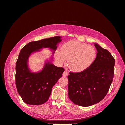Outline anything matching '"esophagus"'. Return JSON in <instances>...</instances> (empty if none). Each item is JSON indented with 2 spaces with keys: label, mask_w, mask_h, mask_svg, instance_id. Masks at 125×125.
I'll return each mask as SVG.
<instances>
[{
  "label": "esophagus",
  "mask_w": 125,
  "mask_h": 125,
  "mask_svg": "<svg viewBox=\"0 0 125 125\" xmlns=\"http://www.w3.org/2000/svg\"><path fill=\"white\" fill-rule=\"evenodd\" d=\"M68 72H67L66 71H64V72H63V76H67L68 75Z\"/></svg>",
  "instance_id": "esophagus-1"
}]
</instances>
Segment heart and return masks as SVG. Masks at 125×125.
Here are the masks:
<instances>
[{"label": "heart", "mask_w": 125, "mask_h": 125, "mask_svg": "<svg viewBox=\"0 0 125 125\" xmlns=\"http://www.w3.org/2000/svg\"><path fill=\"white\" fill-rule=\"evenodd\" d=\"M96 50L90 45L78 41L67 42L55 52L56 59L60 63L68 59V64L74 72L84 71L91 66L96 57Z\"/></svg>", "instance_id": "b5f03b06"}]
</instances>
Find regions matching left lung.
<instances>
[{
    "mask_svg": "<svg viewBox=\"0 0 125 125\" xmlns=\"http://www.w3.org/2000/svg\"><path fill=\"white\" fill-rule=\"evenodd\" d=\"M97 57L91 66L81 72H70L68 95L74 104L88 107L107 95L114 75L115 59L111 53L94 43Z\"/></svg>",
    "mask_w": 125,
    "mask_h": 125,
    "instance_id": "left-lung-1",
    "label": "left lung"
}]
</instances>
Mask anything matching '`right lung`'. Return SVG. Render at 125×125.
Segmentation results:
<instances>
[{
  "label": "right lung",
  "mask_w": 125,
  "mask_h": 125,
  "mask_svg": "<svg viewBox=\"0 0 125 125\" xmlns=\"http://www.w3.org/2000/svg\"><path fill=\"white\" fill-rule=\"evenodd\" d=\"M61 40L60 36H55L31 42L21 50L16 63L15 83L25 103L40 105L46 102L53 86L64 71L63 68L57 67L48 62L42 71L32 73L27 65L28 57L32 53L43 47H49L55 52L57 44Z\"/></svg>",
  "instance_id": "add662e5"
}]
</instances>
